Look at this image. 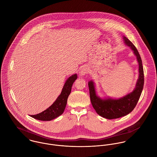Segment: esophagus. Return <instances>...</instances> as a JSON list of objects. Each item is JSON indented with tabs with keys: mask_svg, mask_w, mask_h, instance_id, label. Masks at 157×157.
Wrapping results in <instances>:
<instances>
[{
	"mask_svg": "<svg viewBox=\"0 0 157 157\" xmlns=\"http://www.w3.org/2000/svg\"><path fill=\"white\" fill-rule=\"evenodd\" d=\"M89 72V69L87 67H83L80 69V75H85V74H87Z\"/></svg>",
	"mask_w": 157,
	"mask_h": 157,
	"instance_id": "1",
	"label": "esophagus"
}]
</instances>
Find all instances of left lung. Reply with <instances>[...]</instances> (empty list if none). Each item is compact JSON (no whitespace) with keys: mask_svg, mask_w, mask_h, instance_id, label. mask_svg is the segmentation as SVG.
<instances>
[{"mask_svg":"<svg viewBox=\"0 0 157 157\" xmlns=\"http://www.w3.org/2000/svg\"><path fill=\"white\" fill-rule=\"evenodd\" d=\"M123 39L124 43L134 51L138 62L139 75L134 90L118 99L111 98L102 99L96 94L94 82L90 80L88 82L90 98L94 109L99 115L109 120L125 116L132 112L138 101L143 89L144 71L140 54L136 47L127 37L123 36Z\"/></svg>","mask_w":157,"mask_h":157,"instance_id":"8db88e82","label":"left lung"}]
</instances>
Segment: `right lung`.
<instances>
[{
    "label": "right lung",
    "instance_id": "obj_1",
    "mask_svg": "<svg viewBox=\"0 0 157 157\" xmlns=\"http://www.w3.org/2000/svg\"><path fill=\"white\" fill-rule=\"evenodd\" d=\"M77 78V75L76 74L69 77L63 87L61 94L53 104L44 111L31 115V117L39 120L50 121L62 115L67 106V98L71 93L72 86Z\"/></svg>",
    "mask_w": 157,
    "mask_h": 157
}]
</instances>
